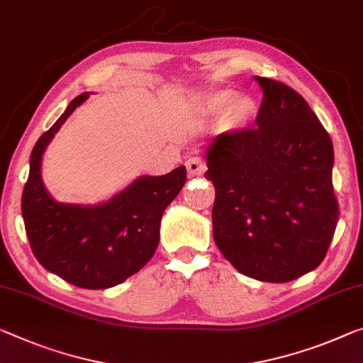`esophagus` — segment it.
<instances>
[{"mask_svg": "<svg viewBox=\"0 0 363 363\" xmlns=\"http://www.w3.org/2000/svg\"><path fill=\"white\" fill-rule=\"evenodd\" d=\"M185 165H186L188 174L191 175V177L204 174V170H206V164H204V160L201 159V157H189L186 162H185Z\"/></svg>", "mask_w": 363, "mask_h": 363, "instance_id": "obj_1", "label": "esophagus"}]
</instances>
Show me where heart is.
Listing matches in <instances>:
<instances>
[{
    "label": "heart",
    "instance_id": "1",
    "mask_svg": "<svg viewBox=\"0 0 363 363\" xmlns=\"http://www.w3.org/2000/svg\"><path fill=\"white\" fill-rule=\"evenodd\" d=\"M198 111L211 118L224 113V125L232 130H238L253 120L256 108L252 99L237 96L230 89H220L201 99L198 102Z\"/></svg>",
    "mask_w": 363,
    "mask_h": 363
}]
</instances>
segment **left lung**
Wrapping results in <instances>:
<instances>
[{"mask_svg": "<svg viewBox=\"0 0 363 363\" xmlns=\"http://www.w3.org/2000/svg\"><path fill=\"white\" fill-rule=\"evenodd\" d=\"M255 128L216 136L206 154L214 183V242L242 274L289 282L325 259L336 230L331 138L306 100L256 76Z\"/></svg>", "mask_w": 363, "mask_h": 363, "instance_id": "left-lung-1", "label": "left lung"}]
</instances>
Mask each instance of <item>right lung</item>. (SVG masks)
I'll return each mask as SVG.
<instances>
[{"label": "right lung", "instance_id": "obj_1", "mask_svg": "<svg viewBox=\"0 0 363 363\" xmlns=\"http://www.w3.org/2000/svg\"><path fill=\"white\" fill-rule=\"evenodd\" d=\"M89 97L84 92L30 154L22 191V217L32 253L43 267L81 289H108L135 274L152 258L167 206L186 182L185 165L162 177H141L100 206L61 204L42 183V155L66 118Z\"/></svg>", "mask_w": 363, "mask_h": 363}]
</instances>
